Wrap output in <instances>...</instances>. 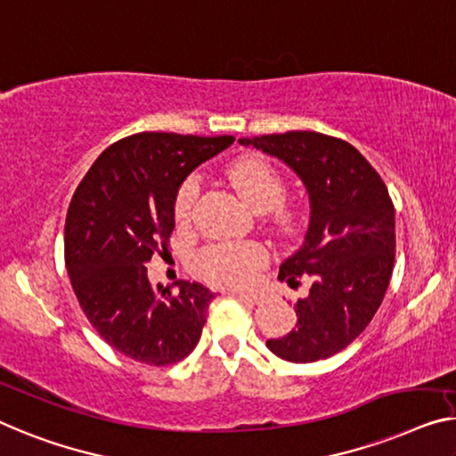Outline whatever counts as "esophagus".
<instances>
[{
  "mask_svg": "<svg viewBox=\"0 0 456 456\" xmlns=\"http://www.w3.org/2000/svg\"><path fill=\"white\" fill-rule=\"evenodd\" d=\"M231 295L240 297V298H246V301H251V303H257L262 298V295L257 293H243V290H231Z\"/></svg>",
  "mask_w": 456,
  "mask_h": 456,
  "instance_id": "1",
  "label": "esophagus"
}]
</instances>
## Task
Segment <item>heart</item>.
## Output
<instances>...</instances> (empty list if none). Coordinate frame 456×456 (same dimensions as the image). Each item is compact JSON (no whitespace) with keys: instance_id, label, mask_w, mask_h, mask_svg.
<instances>
[{"instance_id":"1","label":"heart","mask_w":456,"mask_h":456,"mask_svg":"<svg viewBox=\"0 0 456 456\" xmlns=\"http://www.w3.org/2000/svg\"><path fill=\"white\" fill-rule=\"evenodd\" d=\"M227 178L243 200L256 210L276 208L287 196V184L281 172L262 158L235 161L227 169ZM199 199V182L188 178L175 196V221L186 225L192 219L194 202ZM282 221H289L282 215ZM266 262V249L260 243H219L200 256V272L207 281L221 287H246Z\"/></svg>"}]
</instances>
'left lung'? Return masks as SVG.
Wrapping results in <instances>:
<instances>
[{
  "mask_svg": "<svg viewBox=\"0 0 456 456\" xmlns=\"http://www.w3.org/2000/svg\"><path fill=\"white\" fill-rule=\"evenodd\" d=\"M295 169L311 200L305 243L282 262L278 278L298 287L297 325L266 346L289 362L338 354L362 334L389 287L395 262V208L377 169L338 137L289 131L240 139Z\"/></svg>",
  "mask_w": 456,
  "mask_h": 456,
  "instance_id": "1",
  "label": "left lung"
}]
</instances>
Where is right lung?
I'll return each mask as SVG.
<instances>
[{
  "label": "right lung",
  "instance_id": "right-lung-1",
  "mask_svg": "<svg viewBox=\"0 0 456 456\" xmlns=\"http://www.w3.org/2000/svg\"><path fill=\"white\" fill-rule=\"evenodd\" d=\"M233 141L137 133L108 147L79 182L65 219V266L87 322L120 354L167 366L199 344L215 293L188 281L155 287L145 264L169 254L186 175Z\"/></svg>",
  "mask_w": 456,
  "mask_h": 456
}]
</instances>
